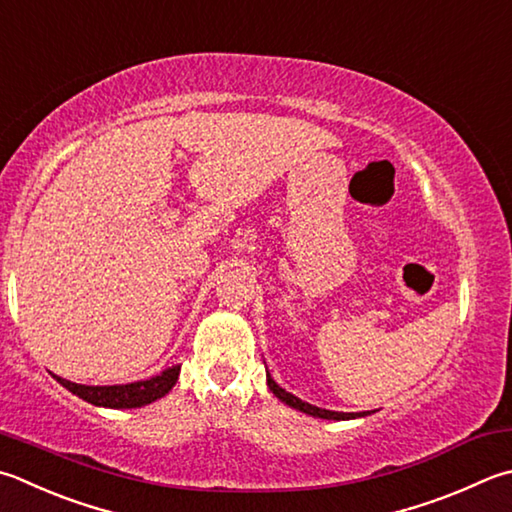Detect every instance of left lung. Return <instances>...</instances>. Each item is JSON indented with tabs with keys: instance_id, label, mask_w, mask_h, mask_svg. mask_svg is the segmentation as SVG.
<instances>
[{
	"instance_id": "obj_1",
	"label": "left lung",
	"mask_w": 512,
	"mask_h": 512,
	"mask_svg": "<svg viewBox=\"0 0 512 512\" xmlns=\"http://www.w3.org/2000/svg\"><path fill=\"white\" fill-rule=\"evenodd\" d=\"M267 385H269V390L274 392V397L281 399V401L285 403V406L294 408V410H298V412H305V414H310V417H316V419L347 421V419H356V417H368V414H370V412H334V410H325V408L312 406V403L301 401V399H298V397H294L292 392L283 390L281 385H278V383L272 379V374H269V372H267Z\"/></svg>"
}]
</instances>
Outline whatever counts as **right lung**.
Here are the masks:
<instances>
[{"label":"right lung","mask_w":512,"mask_h":512,"mask_svg":"<svg viewBox=\"0 0 512 512\" xmlns=\"http://www.w3.org/2000/svg\"><path fill=\"white\" fill-rule=\"evenodd\" d=\"M178 374H180V365H171V368L151 376V379L122 383V385H82V383L66 381L57 374H53V379L60 385H64L69 392H73L75 397L89 401L93 406L127 410V408H142L147 406V403H153L165 397V394L171 392L173 385H176Z\"/></svg>","instance_id":"1"}]
</instances>
